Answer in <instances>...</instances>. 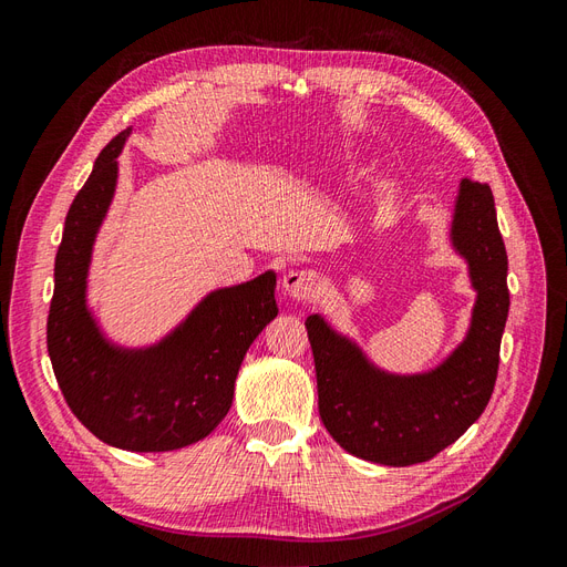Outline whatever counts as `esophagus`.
<instances>
[{
  "instance_id": "34e87169",
  "label": "esophagus",
  "mask_w": 567,
  "mask_h": 567,
  "mask_svg": "<svg viewBox=\"0 0 567 567\" xmlns=\"http://www.w3.org/2000/svg\"><path fill=\"white\" fill-rule=\"evenodd\" d=\"M317 271L315 269H293L284 277V290L293 300H312L317 290Z\"/></svg>"
}]
</instances>
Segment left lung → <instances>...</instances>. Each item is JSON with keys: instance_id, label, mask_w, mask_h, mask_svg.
<instances>
[{"instance_id": "1", "label": "left lung", "mask_w": 567, "mask_h": 567, "mask_svg": "<svg viewBox=\"0 0 567 567\" xmlns=\"http://www.w3.org/2000/svg\"><path fill=\"white\" fill-rule=\"evenodd\" d=\"M452 241L468 260L477 300L466 340L437 369L419 375L385 373L319 315L305 321L321 423L359 458L383 466L433 458L468 431L492 398L511 300L508 257L487 184L461 182Z\"/></svg>"}]
</instances>
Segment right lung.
<instances>
[{
  "label": "right lung",
  "instance_id": "add662e5",
  "mask_svg": "<svg viewBox=\"0 0 567 567\" xmlns=\"http://www.w3.org/2000/svg\"><path fill=\"white\" fill-rule=\"evenodd\" d=\"M130 130L99 153L65 215L54 265L47 350L63 398L101 442L130 452H169L210 435L227 416L250 342L279 315L271 271L205 298L163 342L115 348L94 323L84 288L96 229L117 182Z\"/></svg>",
  "mask_w": 567,
  "mask_h": 567
}]
</instances>
